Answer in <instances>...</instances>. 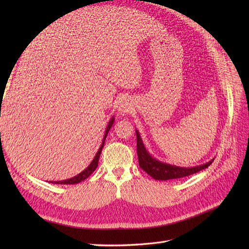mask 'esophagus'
<instances>
[{"label":"esophagus","mask_w":249,"mask_h":249,"mask_svg":"<svg viewBox=\"0 0 249 249\" xmlns=\"http://www.w3.org/2000/svg\"><path fill=\"white\" fill-rule=\"evenodd\" d=\"M119 109L122 113H126V112H128L130 108H129V105L127 103H123V104H121Z\"/></svg>","instance_id":"1"}]
</instances>
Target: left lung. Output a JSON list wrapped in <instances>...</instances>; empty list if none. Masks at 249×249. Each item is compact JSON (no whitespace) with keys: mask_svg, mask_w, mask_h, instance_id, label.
I'll return each mask as SVG.
<instances>
[{"mask_svg":"<svg viewBox=\"0 0 249 249\" xmlns=\"http://www.w3.org/2000/svg\"><path fill=\"white\" fill-rule=\"evenodd\" d=\"M136 135H137V153H138L139 166L141 169H143L149 176H151L154 179H158V181H167V179L188 177L190 174H194L196 172L203 170L205 168H208L214 160L213 158V160L203 163V165L189 167V168L174 166V165H170V163L162 162L160 160H156V158H154L152 155H150V153L145 149L143 141L141 139L139 131L137 129H136Z\"/></svg>","mask_w":249,"mask_h":249,"instance_id":"1","label":"left lung"}]
</instances>
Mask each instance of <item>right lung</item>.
Listing matches in <instances>:
<instances>
[{
	"instance_id": "obj_1",
	"label": "right lung",
	"mask_w": 249,
	"mask_h": 249,
	"mask_svg": "<svg viewBox=\"0 0 249 249\" xmlns=\"http://www.w3.org/2000/svg\"><path fill=\"white\" fill-rule=\"evenodd\" d=\"M113 123H114V118L112 116V119H111V120L109 121L108 126H107V127H106L105 135H104V139H103V142H102V145H100V147H99L97 153H96V155H95V157L93 158V160L91 161V163H89V165L86 169H84V170H83L82 172L77 174L76 177L71 178H68V179H64V181H55V182H50V183H54V184H67V185H68V184H77V183H80V182L84 181V179L88 178L89 176H91V174L94 172L95 169H96L97 166H98V160H99L100 153H102V150H103L104 144H105L106 137H107V135H108V133H109V130H110V128H111V126L113 125Z\"/></svg>"
}]
</instances>
